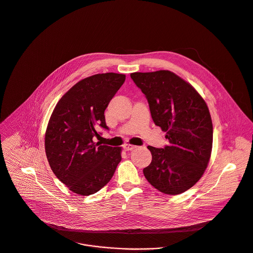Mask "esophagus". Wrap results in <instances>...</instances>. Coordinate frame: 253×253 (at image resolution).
Listing matches in <instances>:
<instances>
[{
  "instance_id": "obj_1",
  "label": "esophagus",
  "mask_w": 253,
  "mask_h": 253,
  "mask_svg": "<svg viewBox=\"0 0 253 253\" xmlns=\"http://www.w3.org/2000/svg\"><path fill=\"white\" fill-rule=\"evenodd\" d=\"M134 148H136L135 145H131V144H128V143H126V144L124 145V149H125L126 151H129V150H132V149H134Z\"/></svg>"
}]
</instances>
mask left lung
<instances>
[{"label": "left lung", "instance_id": "8db88e82", "mask_svg": "<svg viewBox=\"0 0 253 253\" xmlns=\"http://www.w3.org/2000/svg\"><path fill=\"white\" fill-rule=\"evenodd\" d=\"M130 77L145 95L154 124L169 140L163 148L147 146L152 160L143 174L158 191L181 194L200 180L211 157L212 124L208 106L192 85L171 71L134 72Z\"/></svg>", "mask_w": 253, "mask_h": 253}]
</instances>
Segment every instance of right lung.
Returning a JSON list of instances; mask_svg holds the SVG:
<instances>
[{
	"instance_id": "obj_1",
	"label": "right lung",
	"mask_w": 253,
	"mask_h": 253,
	"mask_svg": "<svg viewBox=\"0 0 253 253\" xmlns=\"http://www.w3.org/2000/svg\"><path fill=\"white\" fill-rule=\"evenodd\" d=\"M126 75L103 73L75 84L55 106L45 132V152L55 176L72 192L89 196L112 179L121 147L101 145L97 127L109 129L105 110Z\"/></svg>"
}]
</instances>
